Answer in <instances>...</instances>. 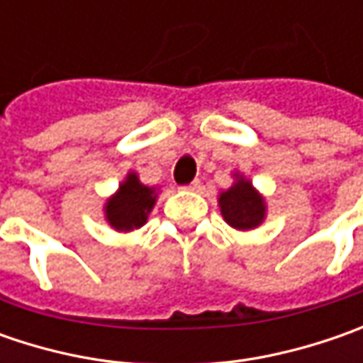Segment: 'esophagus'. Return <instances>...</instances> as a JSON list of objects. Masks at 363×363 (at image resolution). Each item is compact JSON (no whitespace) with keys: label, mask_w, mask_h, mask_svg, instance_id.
<instances>
[{"label":"esophagus","mask_w":363,"mask_h":363,"mask_svg":"<svg viewBox=\"0 0 363 363\" xmlns=\"http://www.w3.org/2000/svg\"><path fill=\"white\" fill-rule=\"evenodd\" d=\"M202 188V184H200V179H194L189 186H186V189H191V191H198V189Z\"/></svg>","instance_id":"34e87169"}]
</instances>
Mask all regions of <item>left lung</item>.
<instances>
[{"mask_svg": "<svg viewBox=\"0 0 363 363\" xmlns=\"http://www.w3.org/2000/svg\"><path fill=\"white\" fill-rule=\"evenodd\" d=\"M218 206L224 220L236 230H252L260 226L267 216L264 198L242 175H236L234 186L220 194Z\"/></svg>", "mask_w": 363, "mask_h": 363, "instance_id": "obj_1", "label": "left lung"}]
</instances>
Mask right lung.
Instances as JSON below:
<instances>
[{
	"label": "right lung",
	"instance_id": "obj_1",
	"mask_svg": "<svg viewBox=\"0 0 363 363\" xmlns=\"http://www.w3.org/2000/svg\"><path fill=\"white\" fill-rule=\"evenodd\" d=\"M155 202H157V189L143 186L137 174L131 172L119 186L117 194L106 200V222L117 232H131L135 228H141Z\"/></svg>",
	"mask_w": 363,
	"mask_h": 363
}]
</instances>
